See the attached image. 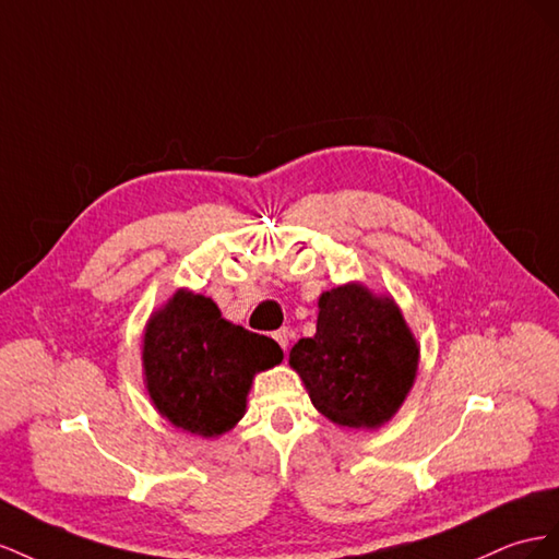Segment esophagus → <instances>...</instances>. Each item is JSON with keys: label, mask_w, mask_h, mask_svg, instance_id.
Returning <instances> with one entry per match:
<instances>
[{"label": "esophagus", "mask_w": 559, "mask_h": 559, "mask_svg": "<svg viewBox=\"0 0 559 559\" xmlns=\"http://www.w3.org/2000/svg\"><path fill=\"white\" fill-rule=\"evenodd\" d=\"M274 340L278 342V346H281L283 350H288V344H290V332H288V328L276 330V332H274Z\"/></svg>", "instance_id": "obj_1"}]
</instances>
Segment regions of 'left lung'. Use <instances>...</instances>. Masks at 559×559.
<instances>
[{
  "mask_svg": "<svg viewBox=\"0 0 559 559\" xmlns=\"http://www.w3.org/2000/svg\"><path fill=\"white\" fill-rule=\"evenodd\" d=\"M313 337H301L290 365L313 407L340 426L374 428L403 405L419 348L389 297L342 285L318 299Z\"/></svg>",
  "mask_w": 559,
  "mask_h": 559,
  "instance_id": "8db88e82",
  "label": "left lung"
}]
</instances>
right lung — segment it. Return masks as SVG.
Instances as JSON below:
<instances>
[{
    "label": "right lung",
    "instance_id": "obj_1",
    "mask_svg": "<svg viewBox=\"0 0 559 559\" xmlns=\"http://www.w3.org/2000/svg\"><path fill=\"white\" fill-rule=\"evenodd\" d=\"M281 360L274 340L225 321L213 299L185 290L150 318L142 350L158 412L203 438L241 419L254 372Z\"/></svg>",
    "mask_w": 559,
    "mask_h": 559
}]
</instances>
